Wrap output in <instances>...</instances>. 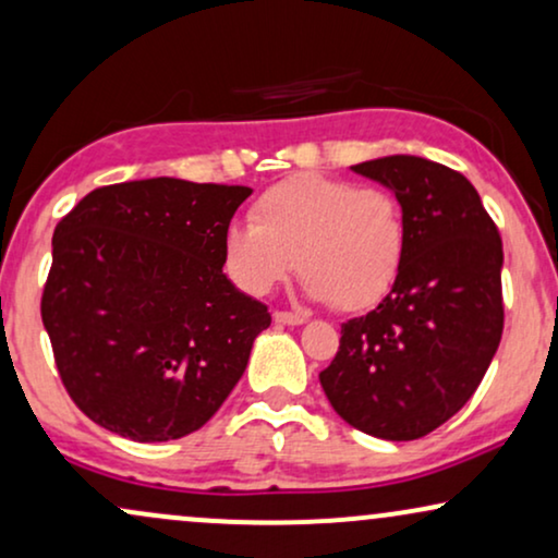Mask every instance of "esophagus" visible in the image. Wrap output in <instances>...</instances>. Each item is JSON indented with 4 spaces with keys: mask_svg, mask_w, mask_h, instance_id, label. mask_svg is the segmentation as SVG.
<instances>
[{
    "mask_svg": "<svg viewBox=\"0 0 558 558\" xmlns=\"http://www.w3.org/2000/svg\"><path fill=\"white\" fill-rule=\"evenodd\" d=\"M272 319L278 324H291V327H295V324H303L306 322V316L303 314H295V312H275Z\"/></svg>",
    "mask_w": 558,
    "mask_h": 558,
    "instance_id": "34e87169",
    "label": "esophagus"
}]
</instances>
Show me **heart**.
I'll return each instance as SVG.
<instances>
[{"label":"heart","mask_w":558,"mask_h":558,"mask_svg":"<svg viewBox=\"0 0 558 558\" xmlns=\"http://www.w3.org/2000/svg\"><path fill=\"white\" fill-rule=\"evenodd\" d=\"M250 221L227 229L223 259L257 295L299 265L312 299L357 312L384 299L404 265L407 216L389 187L299 172L267 187Z\"/></svg>","instance_id":"b5f03b06"}]
</instances>
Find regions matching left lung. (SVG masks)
Returning a JSON list of instances; mask_svg holds the SVG:
<instances>
[{
  "label": "left lung",
  "instance_id": "left-lung-1",
  "mask_svg": "<svg viewBox=\"0 0 558 558\" xmlns=\"http://www.w3.org/2000/svg\"><path fill=\"white\" fill-rule=\"evenodd\" d=\"M352 169L401 201L407 255L389 295L342 324L319 380L352 427L417 440L466 404L502 340V239L456 169L404 154Z\"/></svg>",
  "mask_w": 558,
  "mask_h": 558
}]
</instances>
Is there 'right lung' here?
Returning a JSON list of instances; mask_svg holds the SVG:
<instances>
[{
	"instance_id": "1",
	"label": "right lung",
	"mask_w": 558,
	"mask_h": 558,
	"mask_svg": "<svg viewBox=\"0 0 558 558\" xmlns=\"http://www.w3.org/2000/svg\"><path fill=\"white\" fill-rule=\"evenodd\" d=\"M244 185L174 178L105 185L53 231L40 316L69 397L138 442L201 429L270 327L265 303L223 275Z\"/></svg>"
}]
</instances>
